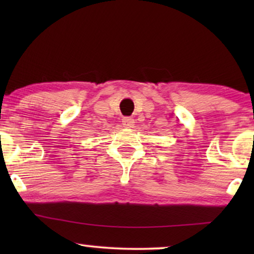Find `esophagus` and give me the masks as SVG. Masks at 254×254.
<instances>
[{
	"mask_svg": "<svg viewBox=\"0 0 254 254\" xmlns=\"http://www.w3.org/2000/svg\"><path fill=\"white\" fill-rule=\"evenodd\" d=\"M123 125H124V127H126V128H131L135 125V121L133 118L126 117L123 119Z\"/></svg>",
	"mask_w": 254,
	"mask_h": 254,
	"instance_id": "esophagus-1",
	"label": "esophagus"
}]
</instances>
